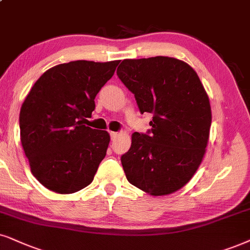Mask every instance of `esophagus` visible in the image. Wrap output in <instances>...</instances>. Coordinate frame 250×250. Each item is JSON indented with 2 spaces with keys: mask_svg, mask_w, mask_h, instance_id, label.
I'll return each instance as SVG.
<instances>
[{
  "mask_svg": "<svg viewBox=\"0 0 250 250\" xmlns=\"http://www.w3.org/2000/svg\"><path fill=\"white\" fill-rule=\"evenodd\" d=\"M109 135H110V138H112V140H114V138L116 137V136H118V132L110 131V132H109Z\"/></svg>",
  "mask_w": 250,
  "mask_h": 250,
  "instance_id": "34e87169",
  "label": "esophagus"
}]
</instances>
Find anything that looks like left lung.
<instances>
[{
	"instance_id": "1",
	"label": "left lung",
	"mask_w": 250,
	"mask_h": 250,
	"mask_svg": "<svg viewBox=\"0 0 250 250\" xmlns=\"http://www.w3.org/2000/svg\"><path fill=\"white\" fill-rule=\"evenodd\" d=\"M116 74L142 114H153L150 130L134 132L121 157L127 180L152 196L172 194L189 182L203 159L209 97L194 69L168 56L123 60Z\"/></svg>"
}]
</instances>
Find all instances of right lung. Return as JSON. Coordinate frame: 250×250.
Masks as SVG:
<instances>
[{
	"label": "right lung",
	"mask_w": 250,
	"mask_h": 250,
	"mask_svg": "<svg viewBox=\"0 0 250 250\" xmlns=\"http://www.w3.org/2000/svg\"><path fill=\"white\" fill-rule=\"evenodd\" d=\"M120 61H72L41 75L20 114L21 141L31 172L43 187L72 194L92 182L106 156L109 134L83 125L94 98Z\"/></svg>",
	"instance_id": "add662e5"
}]
</instances>
